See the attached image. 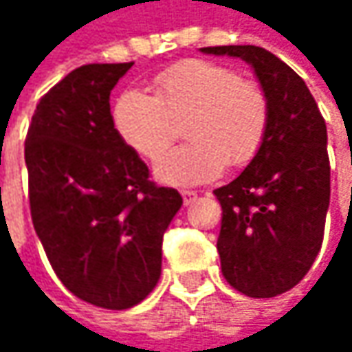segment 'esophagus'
<instances>
[{"mask_svg": "<svg viewBox=\"0 0 352 352\" xmlns=\"http://www.w3.org/2000/svg\"><path fill=\"white\" fill-rule=\"evenodd\" d=\"M181 195H183V204H185V206H189L191 201H195V199H197V193H195V191H191V189H183V191H181Z\"/></svg>", "mask_w": 352, "mask_h": 352, "instance_id": "34e87169", "label": "esophagus"}]
</instances>
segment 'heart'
<instances>
[{"mask_svg": "<svg viewBox=\"0 0 352 352\" xmlns=\"http://www.w3.org/2000/svg\"><path fill=\"white\" fill-rule=\"evenodd\" d=\"M113 128L142 159L159 161L185 124L187 146L157 165L171 185H197L220 175L226 165L245 167L261 151L269 130L265 89L232 67L212 60H183L155 77V98L130 89L113 106Z\"/></svg>", "mask_w": 352, "mask_h": 352, "instance_id": "b5f03b06", "label": "heart"}]
</instances>
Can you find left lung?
<instances>
[{"instance_id": "8db88e82", "label": "left lung", "mask_w": 352, "mask_h": 352, "mask_svg": "<svg viewBox=\"0 0 352 352\" xmlns=\"http://www.w3.org/2000/svg\"><path fill=\"white\" fill-rule=\"evenodd\" d=\"M252 65L267 98L269 130L258 155L228 185L218 252L224 279L248 298H275L310 271L330 204L326 122L304 79L261 46H206Z\"/></svg>"}]
</instances>
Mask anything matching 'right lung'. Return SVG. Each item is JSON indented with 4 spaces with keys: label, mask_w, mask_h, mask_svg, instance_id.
Segmentation results:
<instances>
[{
    "label": "right lung",
    "mask_w": 352,
    "mask_h": 352,
    "mask_svg": "<svg viewBox=\"0 0 352 352\" xmlns=\"http://www.w3.org/2000/svg\"><path fill=\"white\" fill-rule=\"evenodd\" d=\"M134 63L71 71L38 102L26 134L36 234L79 300L128 310L161 277L163 234L183 199L161 187L113 128L109 91Z\"/></svg>",
    "instance_id": "right-lung-1"
}]
</instances>
